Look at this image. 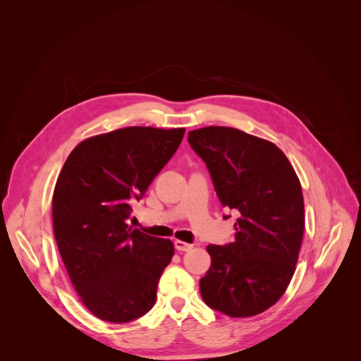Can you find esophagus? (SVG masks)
<instances>
[{
  "mask_svg": "<svg viewBox=\"0 0 361 361\" xmlns=\"http://www.w3.org/2000/svg\"><path fill=\"white\" fill-rule=\"evenodd\" d=\"M174 247H176L178 251H190L192 248V244L183 243V241H179V239H176V241H174Z\"/></svg>",
  "mask_w": 361,
  "mask_h": 361,
  "instance_id": "1",
  "label": "esophagus"
}]
</instances>
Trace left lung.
Masks as SVG:
<instances>
[{"instance_id": "left-lung-1", "label": "left lung", "mask_w": 361, "mask_h": 361, "mask_svg": "<svg viewBox=\"0 0 361 361\" xmlns=\"http://www.w3.org/2000/svg\"><path fill=\"white\" fill-rule=\"evenodd\" d=\"M216 197L236 212L233 243L207 245L203 301L232 318L269 309L295 272L304 233L301 183L286 155L267 140L226 126L188 133ZM231 215H224L228 218Z\"/></svg>"}]
</instances>
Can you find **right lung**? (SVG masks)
I'll return each instance as SVG.
<instances>
[{"label":"right lung","instance_id":"1","mask_svg":"<svg viewBox=\"0 0 361 361\" xmlns=\"http://www.w3.org/2000/svg\"><path fill=\"white\" fill-rule=\"evenodd\" d=\"M183 134L130 126L96 135L72 150L59 174L54 235L73 288L102 321L130 322L154 307L174 247L128 220Z\"/></svg>","mask_w":361,"mask_h":361}]
</instances>
